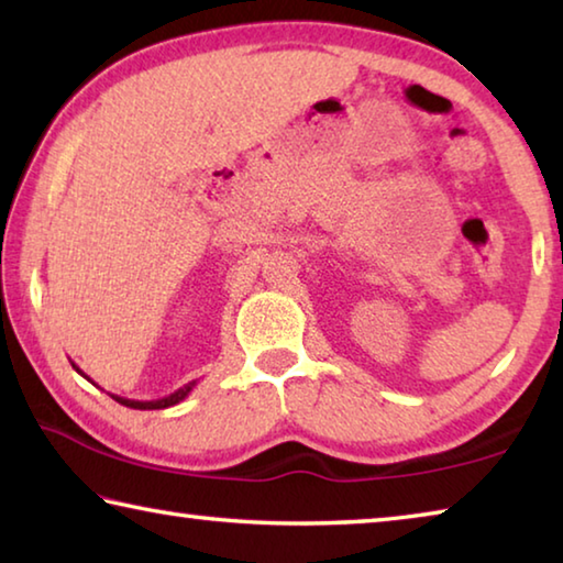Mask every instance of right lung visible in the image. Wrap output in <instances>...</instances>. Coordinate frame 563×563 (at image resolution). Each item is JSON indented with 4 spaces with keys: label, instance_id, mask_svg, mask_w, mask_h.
I'll use <instances>...</instances> for the list:
<instances>
[{
    "label": "right lung",
    "instance_id": "obj_1",
    "mask_svg": "<svg viewBox=\"0 0 563 563\" xmlns=\"http://www.w3.org/2000/svg\"><path fill=\"white\" fill-rule=\"evenodd\" d=\"M71 367H74L76 373H79L81 377L89 379V375H84L81 369L74 365V362H71ZM89 383L97 385V383H93V379H89ZM194 387H196V379H194V383L184 385V387H178L176 393H170V395H166V397H158V399H129V397H119V395H111V397L117 399L119 405L131 407V409H166V407H174V405H178V402H184V399L190 395V389H194Z\"/></svg>",
    "mask_w": 563,
    "mask_h": 563
}]
</instances>
